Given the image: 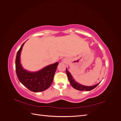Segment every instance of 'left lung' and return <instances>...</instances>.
<instances>
[{
  "instance_id": "1",
  "label": "left lung",
  "mask_w": 121,
  "mask_h": 121,
  "mask_svg": "<svg viewBox=\"0 0 121 121\" xmlns=\"http://www.w3.org/2000/svg\"><path fill=\"white\" fill-rule=\"evenodd\" d=\"M66 73L67 74V76H68V79L69 81V83H70L71 85L72 86V87L74 88L77 89V90H78L80 91H90L91 90L93 89L94 88H95L99 84V83H98L96 85H93V86H84L81 85V84H80L79 83H78L77 82H75V80H74V79H73V77L72 75H71V73H69L68 71V69L66 68Z\"/></svg>"
}]
</instances>
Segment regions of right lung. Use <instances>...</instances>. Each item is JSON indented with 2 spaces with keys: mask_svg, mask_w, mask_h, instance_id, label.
<instances>
[{
  "mask_svg": "<svg viewBox=\"0 0 121 121\" xmlns=\"http://www.w3.org/2000/svg\"><path fill=\"white\" fill-rule=\"evenodd\" d=\"M24 43L18 50L16 58V71L17 78L23 85L33 92L44 91L52 84L58 63L49 65L36 72L25 70L20 63V54Z\"/></svg>",
  "mask_w": 121,
  "mask_h": 121,
  "instance_id": "right-lung-1",
  "label": "right lung"
}]
</instances>
